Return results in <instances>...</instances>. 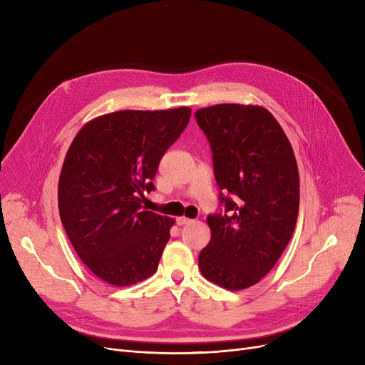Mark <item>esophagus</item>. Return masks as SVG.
Instances as JSON below:
<instances>
[{
	"label": "esophagus",
	"instance_id": "esophagus-1",
	"mask_svg": "<svg viewBox=\"0 0 365 365\" xmlns=\"http://www.w3.org/2000/svg\"><path fill=\"white\" fill-rule=\"evenodd\" d=\"M192 222H194L192 219H187V217H185V216H182V217H178V219H176V223H178L179 226L189 225V223H192Z\"/></svg>",
	"mask_w": 365,
	"mask_h": 365
}]
</instances>
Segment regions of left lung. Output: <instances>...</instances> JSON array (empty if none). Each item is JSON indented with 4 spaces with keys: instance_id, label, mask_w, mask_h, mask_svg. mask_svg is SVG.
Listing matches in <instances>:
<instances>
[{
    "instance_id": "8db88e82",
    "label": "left lung",
    "mask_w": 365,
    "mask_h": 365,
    "mask_svg": "<svg viewBox=\"0 0 365 365\" xmlns=\"http://www.w3.org/2000/svg\"><path fill=\"white\" fill-rule=\"evenodd\" d=\"M212 148L225 207L208 215L212 240L201 274L223 289L259 282L281 257L299 216V170L293 148L274 115L253 105L222 103L195 112Z\"/></svg>"
}]
</instances>
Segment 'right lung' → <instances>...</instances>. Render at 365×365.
Segmentation results:
<instances>
[{
    "label": "right lung",
    "instance_id": "obj_1",
    "mask_svg": "<svg viewBox=\"0 0 365 365\" xmlns=\"http://www.w3.org/2000/svg\"><path fill=\"white\" fill-rule=\"evenodd\" d=\"M190 108L118 110L87 123L71 143L59 179V213L76 255L108 284L155 274L175 219L143 208L145 192Z\"/></svg>",
    "mask_w": 365,
    "mask_h": 365
}]
</instances>
